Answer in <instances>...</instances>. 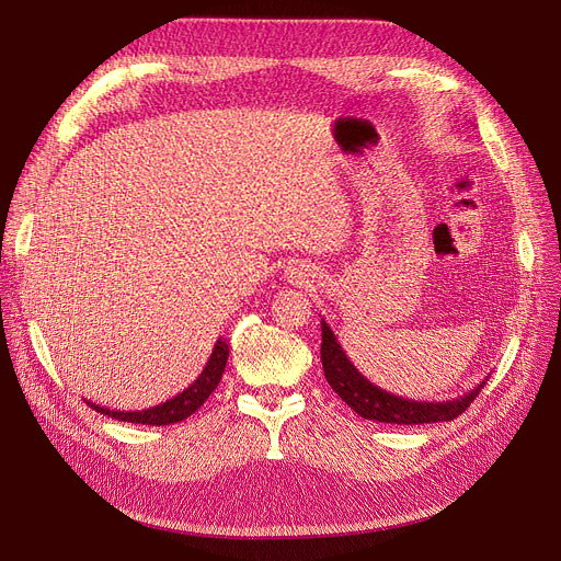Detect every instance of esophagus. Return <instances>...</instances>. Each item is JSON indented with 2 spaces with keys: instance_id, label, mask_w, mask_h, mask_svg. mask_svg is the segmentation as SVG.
I'll list each match as a JSON object with an SVG mask.
<instances>
[{
  "instance_id": "esophagus-1",
  "label": "esophagus",
  "mask_w": 561,
  "mask_h": 561,
  "mask_svg": "<svg viewBox=\"0 0 561 561\" xmlns=\"http://www.w3.org/2000/svg\"><path fill=\"white\" fill-rule=\"evenodd\" d=\"M311 277H313V275L309 273V268H305V265H288V271H286V279H288L290 284L305 286V284H309Z\"/></svg>"
}]
</instances>
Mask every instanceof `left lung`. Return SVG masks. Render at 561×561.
Returning <instances> with one entry per match:
<instances>
[{"label": "left lung", "mask_w": 561, "mask_h": 561, "mask_svg": "<svg viewBox=\"0 0 561 561\" xmlns=\"http://www.w3.org/2000/svg\"><path fill=\"white\" fill-rule=\"evenodd\" d=\"M322 330V343H320V359L322 370H325L328 385L339 393V398L355 409L357 414L366 421H379V423H393V425H423V423H440L453 421L461 411L468 409V404L478 398V393L484 389L486 379L459 398L444 400V402H416L407 400L400 396H393L385 389L375 387L357 368L347 359L341 343L336 341L334 332L325 320H320Z\"/></svg>", "instance_id": "obj_1"}]
</instances>
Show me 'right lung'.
I'll return each mask as SVG.
<instances>
[{
  "label": "right lung",
  "instance_id": "1",
  "mask_svg": "<svg viewBox=\"0 0 561 561\" xmlns=\"http://www.w3.org/2000/svg\"><path fill=\"white\" fill-rule=\"evenodd\" d=\"M227 357H229V343L220 336L214 345L209 362H206L204 370L199 373V377L193 381V385L157 407H147L140 411H117V409H106L102 404H93L91 400H85V402L91 404L95 411H102L104 416L125 421V423H142V425L180 423V421L188 419L191 414H195V411L206 402V398L216 391V387L222 379L225 366H227Z\"/></svg>",
  "mask_w": 561,
  "mask_h": 561
}]
</instances>
